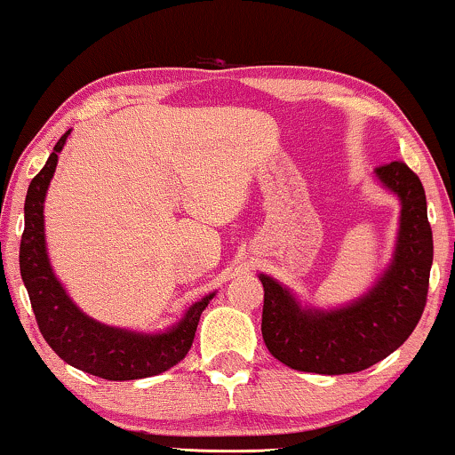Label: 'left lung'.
Wrapping results in <instances>:
<instances>
[{"instance_id": "8db88e82", "label": "left lung", "mask_w": 455, "mask_h": 455, "mask_svg": "<svg viewBox=\"0 0 455 455\" xmlns=\"http://www.w3.org/2000/svg\"><path fill=\"white\" fill-rule=\"evenodd\" d=\"M379 181L402 200L395 258L375 289L336 311L300 309L292 294L261 274V336L274 358L305 373L344 375L369 369L408 340L428 294L433 230L420 179L404 161L375 169Z\"/></svg>"}]
</instances>
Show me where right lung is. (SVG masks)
Segmentation results:
<instances>
[{
	"instance_id": "obj_1",
	"label": "right lung",
	"mask_w": 455,
	"mask_h": 455,
	"mask_svg": "<svg viewBox=\"0 0 455 455\" xmlns=\"http://www.w3.org/2000/svg\"><path fill=\"white\" fill-rule=\"evenodd\" d=\"M69 132L55 144L49 161L30 181L24 202V233L20 241V274L33 305L38 330L55 355L84 373L108 381L142 379L175 367L189 353L208 294L197 300L175 328L164 334L142 336L136 331L117 330L86 317L76 307L51 272L44 251L43 202L53 177L60 155Z\"/></svg>"
}]
</instances>
